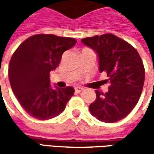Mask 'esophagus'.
<instances>
[{
    "instance_id": "esophagus-1",
    "label": "esophagus",
    "mask_w": 154,
    "mask_h": 154,
    "mask_svg": "<svg viewBox=\"0 0 154 154\" xmlns=\"http://www.w3.org/2000/svg\"><path fill=\"white\" fill-rule=\"evenodd\" d=\"M74 90H75V92H76V93H80V92H82V91L84 90V88H83V87H80V86H77V87L74 88Z\"/></svg>"
}]
</instances>
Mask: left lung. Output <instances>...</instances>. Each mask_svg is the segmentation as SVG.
Listing matches in <instances>:
<instances>
[{
  "instance_id": "8db88e82",
  "label": "left lung",
  "mask_w": 154,
  "mask_h": 154,
  "mask_svg": "<svg viewBox=\"0 0 154 154\" xmlns=\"http://www.w3.org/2000/svg\"><path fill=\"white\" fill-rule=\"evenodd\" d=\"M81 42L96 52L98 70L107 73L110 83L105 93L96 90L97 98L89 110L99 121H120L134 108L143 89L145 69L139 53L113 34L86 38Z\"/></svg>"
}]
</instances>
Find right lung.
Returning a JSON list of instances; mask_svg holds the SVG:
<instances>
[{"instance_id": "obj_1", "label": "right lung", "mask_w": 154, "mask_h": 154, "mask_svg": "<svg viewBox=\"0 0 154 154\" xmlns=\"http://www.w3.org/2000/svg\"><path fill=\"white\" fill-rule=\"evenodd\" d=\"M75 44L72 38L38 34L14 53L9 63L10 85L21 106L34 118L48 120L60 115L74 95L71 86L52 87L50 73L58 67L63 52Z\"/></svg>"}]
</instances>
